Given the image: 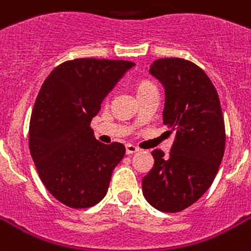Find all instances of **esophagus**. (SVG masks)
Instances as JSON below:
<instances>
[{
	"instance_id": "obj_1",
	"label": "esophagus",
	"mask_w": 251,
	"mask_h": 251,
	"mask_svg": "<svg viewBox=\"0 0 251 251\" xmlns=\"http://www.w3.org/2000/svg\"><path fill=\"white\" fill-rule=\"evenodd\" d=\"M136 152H139V148H138V147L132 146V144L130 143L126 144V153L132 154V153H136Z\"/></svg>"
}]
</instances>
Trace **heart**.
<instances>
[{
  "instance_id": "1",
  "label": "heart",
  "mask_w": 251,
  "mask_h": 251,
  "mask_svg": "<svg viewBox=\"0 0 251 251\" xmlns=\"http://www.w3.org/2000/svg\"><path fill=\"white\" fill-rule=\"evenodd\" d=\"M150 86H153L151 82H142L139 85V90H142V89H144V87H150Z\"/></svg>"
}]
</instances>
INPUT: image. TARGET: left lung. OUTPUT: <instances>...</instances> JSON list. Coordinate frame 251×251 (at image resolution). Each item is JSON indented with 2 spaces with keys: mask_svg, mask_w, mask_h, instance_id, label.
Wrapping results in <instances>:
<instances>
[{
  "mask_svg": "<svg viewBox=\"0 0 251 251\" xmlns=\"http://www.w3.org/2000/svg\"><path fill=\"white\" fill-rule=\"evenodd\" d=\"M150 73L165 89L162 122L175 138L169 156L152 152L154 165L142 180L143 195L154 209L178 213L213 183L225 154V120L213 82L192 62L158 59Z\"/></svg>",
  "mask_w": 251,
  "mask_h": 251,
  "instance_id": "obj_1",
  "label": "left lung"
}]
</instances>
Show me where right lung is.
<instances>
[{
  "instance_id": "1",
  "label": "right lung",
  "mask_w": 251,
  "mask_h": 251,
  "mask_svg": "<svg viewBox=\"0 0 251 251\" xmlns=\"http://www.w3.org/2000/svg\"><path fill=\"white\" fill-rule=\"evenodd\" d=\"M134 66L126 60L75 59L52 69L42 83L30 117V156L45 187L67 206H94L107 195L126 150L121 143L95 139L90 122Z\"/></svg>"
}]
</instances>
